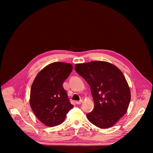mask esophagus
<instances>
[{
  "mask_svg": "<svg viewBox=\"0 0 153 153\" xmlns=\"http://www.w3.org/2000/svg\"><path fill=\"white\" fill-rule=\"evenodd\" d=\"M82 103V100H80L79 101H76V103L77 104V105H79V104H81Z\"/></svg>",
  "mask_w": 153,
  "mask_h": 153,
  "instance_id": "esophagus-1",
  "label": "esophagus"
}]
</instances>
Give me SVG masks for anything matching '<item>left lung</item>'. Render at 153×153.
Instances as JSON below:
<instances>
[{"instance_id": "1", "label": "left lung", "mask_w": 153, "mask_h": 153, "mask_svg": "<svg viewBox=\"0 0 153 153\" xmlns=\"http://www.w3.org/2000/svg\"><path fill=\"white\" fill-rule=\"evenodd\" d=\"M75 71L90 86L94 108L86 117L100 128L113 126L126 111L131 100L129 87L122 71L115 65L93 61L75 65Z\"/></svg>"}]
</instances>
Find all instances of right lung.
Wrapping results in <instances>:
<instances>
[{
	"instance_id": "add662e5",
	"label": "right lung",
	"mask_w": 153,
	"mask_h": 153,
	"mask_svg": "<svg viewBox=\"0 0 153 153\" xmlns=\"http://www.w3.org/2000/svg\"><path fill=\"white\" fill-rule=\"evenodd\" d=\"M73 70L72 65L54 62L42 69L31 88L30 106L36 116L48 126L59 125L74 107L63 83Z\"/></svg>"
}]
</instances>
